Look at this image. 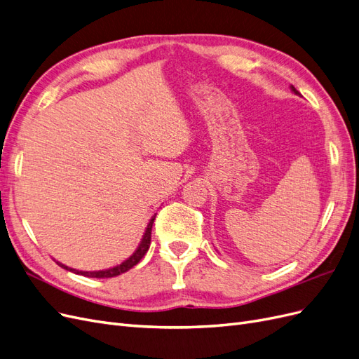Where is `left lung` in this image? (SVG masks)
<instances>
[{"mask_svg":"<svg viewBox=\"0 0 359 359\" xmlns=\"http://www.w3.org/2000/svg\"><path fill=\"white\" fill-rule=\"evenodd\" d=\"M292 90H294V92H295V94H298V90H297V89H295V88H294V86H292Z\"/></svg>","mask_w":359,"mask_h":359,"instance_id":"1","label":"left lung"}]
</instances>
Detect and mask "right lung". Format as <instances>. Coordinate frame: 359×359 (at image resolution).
<instances>
[{"mask_svg":"<svg viewBox=\"0 0 359 359\" xmlns=\"http://www.w3.org/2000/svg\"><path fill=\"white\" fill-rule=\"evenodd\" d=\"M154 221H155V216L150 219V222H149V225L146 228V233H144V236L142 238V243H140V246H138V249L133 253V255L128 259L123 261L121 265H116V267L109 269V270H102V271H77L74 269H68L67 265H62L60 262H57V265H60V267H62V269H65V270H70V271H73L76 274H82V276H86V277H97V279H106V277L119 276V274H122L125 271H128L130 269H133L134 265H137L138 262H140V259L146 255V252L150 248V238H152V225H154Z\"/></svg>","mask_w":359,"mask_h":359,"instance_id":"obj_1","label":"right lung"}]
</instances>
